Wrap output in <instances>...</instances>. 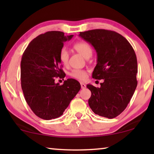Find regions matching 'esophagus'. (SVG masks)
Here are the masks:
<instances>
[{
  "instance_id": "obj_1",
  "label": "esophagus",
  "mask_w": 154,
  "mask_h": 154,
  "mask_svg": "<svg viewBox=\"0 0 154 154\" xmlns=\"http://www.w3.org/2000/svg\"><path fill=\"white\" fill-rule=\"evenodd\" d=\"M80 84H81V88H82V89H84V88H86V85H85V83L81 82Z\"/></svg>"
}]
</instances>
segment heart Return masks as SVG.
Segmentation results:
<instances>
[{
	"instance_id": "heart-1",
	"label": "heart",
	"mask_w": 154,
	"mask_h": 154,
	"mask_svg": "<svg viewBox=\"0 0 154 154\" xmlns=\"http://www.w3.org/2000/svg\"><path fill=\"white\" fill-rule=\"evenodd\" d=\"M73 48L75 51L79 53L85 58H90L92 54V47L86 41H79V42L75 43ZM59 58L62 64L64 65H67L68 62H69V54L66 49L62 48L61 49L60 51ZM69 75L75 79L83 81L86 79L87 72L83 70L74 69L70 72Z\"/></svg>"
}]
</instances>
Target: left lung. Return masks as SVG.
Listing matches in <instances>:
<instances>
[{
    "label": "left lung",
    "instance_id": "left-lung-1",
    "mask_svg": "<svg viewBox=\"0 0 154 154\" xmlns=\"http://www.w3.org/2000/svg\"><path fill=\"white\" fill-rule=\"evenodd\" d=\"M97 53L92 77L103 79L100 88L87 85L92 95L88 104L96 115L109 119L126 108L137 85V60L132 45L115 31L95 29L81 32Z\"/></svg>",
    "mask_w": 154,
    "mask_h": 154
}]
</instances>
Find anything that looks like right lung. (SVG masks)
Returning a JSON list of instances; mask_svg holds the SVG:
<instances>
[{
    "label": "right lung",
    "mask_w": 154,
    "mask_h": 154,
    "mask_svg": "<svg viewBox=\"0 0 154 154\" xmlns=\"http://www.w3.org/2000/svg\"><path fill=\"white\" fill-rule=\"evenodd\" d=\"M73 35L49 31L36 36L25 49L21 60V85L25 100L36 116L49 120L59 118L81 89L80 83L68 79L60 85L56 78H64L60 51Z\"/></svg>",
    "instance_id": "obj_1"
}]
</instances>
